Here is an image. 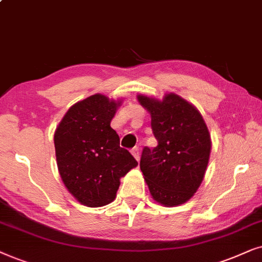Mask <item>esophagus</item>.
Masks as SVG:
<instances>
[{"instance_id": "obj_1", "label": "esophagus", "mask_w": 262, "mask_h": 262, "mask_svg": "<svg viewBox=\"0 0 262 262\" xmlns=\"http://www.w3.org/2000/svg\"><path fill=\"white\" fill-rule=\"evenodd\" d=\"M132 155H133L134 158L139 162V159H140V151H139V147H134L132 149Z\"/></svg>"}]
</instances>
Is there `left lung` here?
Listing matches in <instances>:
<instances>
[{"mask_svg":"<svg viewBox=\"0 0 262 262\" xmlns=\"http://www.w3.org/2000/svg\"><path fill=\"white\" fill-rule=\"evenodd\" d=\"M151 114L158 145L144 147L140 169L149 193L164 206H179L196 193L211 153V135L201 114L175 93L163 100L138 96Z\"/></svg>","mask_w":262,"mask_h":262,"instance_id":"obj_1","label":"left lung"}]
</instances>
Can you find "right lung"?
Listing matches in <instances>:
<instances>
[{"instance_id": "1", "label": "right lung", "mask_w": 262, "mask_h": 262, "mask_svg": "<svg viewBox=\"0 0 262 262\" xmlns=\"http://www.w3.org/2000/svg\"><path fill=\"white\" fill-rule=\"evenodd\" d=\"M120 104L97 93L69 107L56 128L58 172L69 193L85 206L113 202L121 177L138 165L110 127Z\"/></svg>"}]
</instances>
